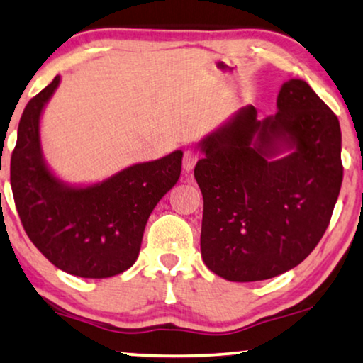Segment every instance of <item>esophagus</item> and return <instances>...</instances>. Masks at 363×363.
Listing matches in <instances>:
<instances>
[{"label": "esophagus", "instance_id": "34e87169", "mask_svg": "<svg viewBox=\"0 0 363 363\" xmlns=\"http://www.w3.org/2000/svg\"><path fill=\"white\" fill-rule=\"evenodd\" d=\"M196 162H198V155H196V152H193V150H186V152H185V155H183V170H185L186 173H188V172H191L193 168H195Z\"/></svg>", "mask_w": 363, "mask_h": 363}]
</instances>
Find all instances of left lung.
Segmentation results:
<instances>
[{
  "label": "left lung",
  "instance_id": "8db88e82",
  "mask_svg": "<svg viewBox=\"0 0 363 363\" xmlns=\"http://www.w3.org/2000/svg\"><path fill=\"white\" fill-rule=\"evenodd\" d=\"M274 116L241 107L198 143L201 257L233 282L301 264L324 236L339 198V118L302 79L277 94Z\"/></svg>",
  "mask_w": 363,
  "mask_h": 363
}]
</instances>
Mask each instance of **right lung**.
Masks as SVG:
<instances>
[{
  "mask_svg": "<svg viewBox=\"0 0 363 363\" xmlns=\"http://www.w3.org/2000/svg\"><path fill=\"white\" fill-rule=\"evenodd\" d=\"M59 84L56 76L19 121L11 155L18 215L33 245L61 271L91 279L117 276L137 261L148 216L180 178L183 152L133 163L89 185L61 180L41 145L43 112Z\"/></svg>",
  "mask_w": 363,
  "mask_h": 363,
  "instance_id": "obj_1",
  "label": "right lung"
}]
</instances>
